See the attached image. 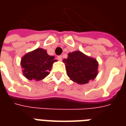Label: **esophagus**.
Here are the masks:
<instances>
[{
	"label": "esophagus",
	"instance_id": "1",
	"mask_svg": "<svg viewBox=\"0 0 126 126\" xmlns=\"http://www.w3.org/2000/svg\"><path fill=\"white\" fill-rule=\"evenodd\" d=\"M57 58H58V60H59V61H61V60H62V56H58V57H57Z\"/></svg>",
	"mask_w": 126,
	"mask_h": 126
}]
</instances>
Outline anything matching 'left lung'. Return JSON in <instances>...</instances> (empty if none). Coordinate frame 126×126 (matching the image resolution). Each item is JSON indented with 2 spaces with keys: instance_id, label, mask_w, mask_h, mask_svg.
Returning a JSON list of instances; mask_svg holds the SVG:
<instances>
[{
  "instance_id": "8db88e82",
  "label": "left lung",
  "mask_w": 126,
  "mask_h": 126,
  "mask_svg": "<svg viewBox=\"0 0 126 126\" xmlns=\"http://www.w3.org/2000/svg\"><path fill=\"white\" fill-rule=\"evenodd\" d=\"M66 74L70 80L79 84H85L95 79L98 75V63L93 58L85 55L80 51L69 53L63 60Z\"/></svg>"
}]
</instances>
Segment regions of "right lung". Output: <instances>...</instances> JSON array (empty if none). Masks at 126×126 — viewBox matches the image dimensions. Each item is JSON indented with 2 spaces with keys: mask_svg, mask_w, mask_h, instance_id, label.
I'll return each mask as SVG.
<instances>
[{
  "mask_svg": "<svg viewBox=\"0 0 126 126\" xmlns=\"http://www.w3.org/2000/svg\"><path fill=\"white\" fill-rule=\"evenodd\" d=\"M57 60L46 50L37 48L27 53L21 59L24 76L30 80H41L48 75L52 64Z\"/></svg>",
  "mask_w": 126,
  "mask_h": 126,
  "instance_id": "add662e5",
  "label": "right lung"
}]
</instances>
